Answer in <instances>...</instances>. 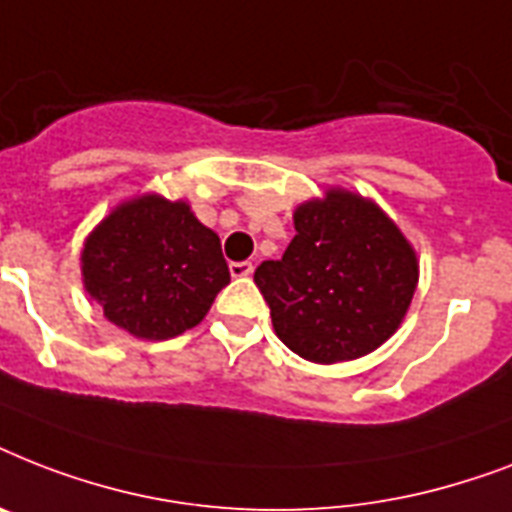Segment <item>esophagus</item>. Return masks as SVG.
Listing matches in <instances>:
<instances>
[{"label":"esophagus","instance_id":"obj_1","mask_svg":"<svg viewBox=\"0 0 512 512\" xmlns=\"http://www.w3.org/2000/svg\"><path fill=\"white\" fill-rule=\"evenodd\" d=\"M255 271L249 260H241V263H231V276L233 279H247L249 273Z\"/></svg>","mask_w":512,"mask_h":512}]
</instances>
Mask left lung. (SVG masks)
I'll use <instances>...</instances> for the list:
<instances>
[{
    "instance_id": "1",
    "label": "left lung",
    "mask_w": 512,
    "mask_h": 512,
    "mask_svg": "<svg viewBox=\"0 0 512 512\" xmlns=\"http://www.w3.org/2000/svg\"><path fill=\"white\" fill-rule=\"evenodd\" d=\"M295 231L281 260L255 271L279 340L313 364L380 348L417 289L412 244L374 201L342 188L300 204Z\"/></svg>"
}]
</instances>
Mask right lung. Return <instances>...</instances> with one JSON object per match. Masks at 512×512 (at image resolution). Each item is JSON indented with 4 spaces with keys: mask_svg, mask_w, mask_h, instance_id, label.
I'll return each mask as SVG.
<instances>
[{
    "mask_svg": "<svg viewBox=\"0 0 512 512\" xmlns=\"http://www.w3.org/2000/svg\"><path fill=\"white\" fill-rule=\"evenodd\" d=\"M82 279L111 324L140 340L193 329L231 281L220 239L185 201L146 193L87 236Z\"/></svg>",
    "mask_w": 512,
    "mask_h": 512,
    "instance_id": "1",
    "label": "right lung"
}]
</instances>
